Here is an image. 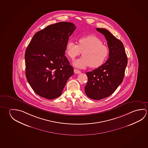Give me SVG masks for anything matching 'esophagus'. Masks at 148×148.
<instances>
[{"mask_svg": "<svg viewBox=\"0 0 148 148\" xmlns=\"http://www.w3.org/2000/svg\"><path fill=\"white\" fill-rule=\"evenodd\" d=\"M74 73L75 74H80L81 73V72H80V71L78 70L77 69H74Z\"/></svg>", "mask_w": 148, "mask_h": 148, "instance_id": "34e87169", "label": "esophagus"}]
</instances>
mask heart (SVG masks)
I'll return each instance as SVG.
<instances>
[{"label":"heart","mask_w":148,"mask_h":148,"mask_svg":"<svg viewBox=\"0 0 148 148\" xmlns=\"http://www.w3.org/2000/svg\"><path fill=\"white\" fill-rule=\"evenodd\" d=\"M102 43L101 39L95 35L82 36L78 40V45L71 41L68 42L66 44V53L70 58L74 59L82 51L83 56L73 62V65L77 68L83 69L88 66L99 68L109 53L108 47Z\"/></svg>","instance_id":"heart-1"}]
</instances>
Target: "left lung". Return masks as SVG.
Segmentation results:
<instances>
[{"label": "left lung", "mask_w": 148, "mask_h": 148, "mask_svg": "<svg viewBox=\"0 0 148 148\" xmlns=\"http://www.w3.org/2000/svg\"><path fill=\"white\" fill-rule=\"evenodd\" d=\"M104 35L109 48V58L99 68L86 73L88 82L85 91L88 97L99 100L114 93L123 79L127 58L123 44L109 31L97 28Z\"/></svg>", "instance_id": "1"}]
</instances>
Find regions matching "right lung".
<instances>
[{
  "label": "right lung",
  "instance_id": "obj_1",
  "mask_svg": "<svg viewBox=\"0 0 148 148\" xmlns=\"http://www.w3.org/2000/svg\"><path fill=\"white\" fill-rule=\"evenodd\" d=\"M76 27L69 22L47 26L34 34L25 54L26 76L36 94L49 99L60 96L73 68L65 56L66 44Z\"/></svg>",
  "mask_w": 148,
  "mask_h": 148
}]
</instances>
